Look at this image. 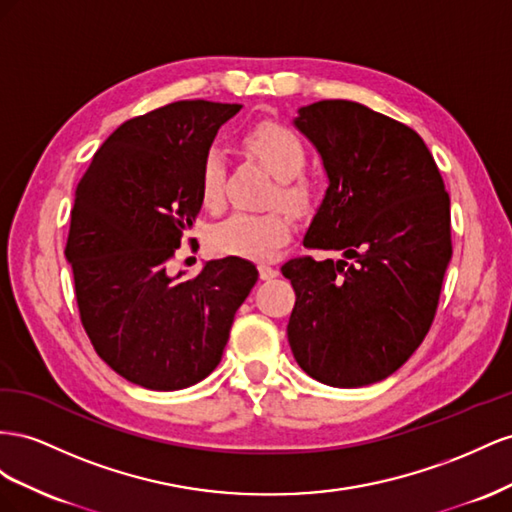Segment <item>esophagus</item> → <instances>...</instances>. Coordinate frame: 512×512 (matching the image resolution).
<instances>
[{
  "label": "esophagus",
  "instance_id": "34e87169",
  "mask_svg": "<svg viewBox=\"0 0 512 512\" xmlns=\"http://www.w3.org/2000/svg\"><path fill=\"white\" fill-rule=\"evenodd\" d=\"M259 276L261 281H270L274 276H279V268H274L270 264H259Z\"/></svg>",
  "mask_w": 512,
  "mask_h": 512
}]
</instances>
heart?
I'll return each instance as SVG.
<instances>
[{
  "mask_svg": "<svg viewBox=\"0 0 512 512\" xmlns=\"http://www.w3.org/2000/svg\"><path fill=\"white\" fill-rule=\"evenodd\" d=\"M246 148L259 163L279 180V197L291 210H302L311 201V186L296 180L306 163V150L296 133L279 124H261L244 137ZM225 158L218 150H210L201 163L199 195L208 210H221L225 193ZM291 218L285 210L264 214L236 212L218 223L210 233V244L216 253L246 259H266L274 255L291 238Z\"/></svg>",
  "mask_w": 512,
  "mask_h": 512,
  "instance_id": "b5f03b06",
  "label": "heart"
}]
</instances>
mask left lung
Returning a JSON list of instances; mask_svg holds the SVG:
<instances>
[{"mask_svg": "<svg viewBox=\"0 0 512 512\" xmlns=\"http://www.w3.org/2000/svg\"><path fill=\"white\" fill-rule=\"evenodd\" d=\"M328 188L304 246L341 259H291L287 324L300 369L321 384L382 382L410 358L433 321L452 257L450 199L416 130L354 100L298 109Z\"/></svg>", "mask_w": 512, "mask_h": 512, "instance_id": "left-lung-1", "label": "left lung"}]
</instances>
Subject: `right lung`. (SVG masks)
I'll use <instances>...</instances> for the list:
<instances>
[{"label": "right lung", "instance_id": "obj_1", "mask_svg": "<svg viewBox=\"0 0 512 512\" xmlns=\"http://www.w3.org/2000/svg\"><path fill=\"white\" fill-rule=\"evenodd\" d=\"M242 105L171 102L124 122L100 145L75 191L66 259L96 354L128 382L182 390L221 362L233 317L257 283L240 257L195 279L167 261L201 210L199 173Z\"/></svg>", "mask_w": 512, "mask_h": 512}]
</instances>
